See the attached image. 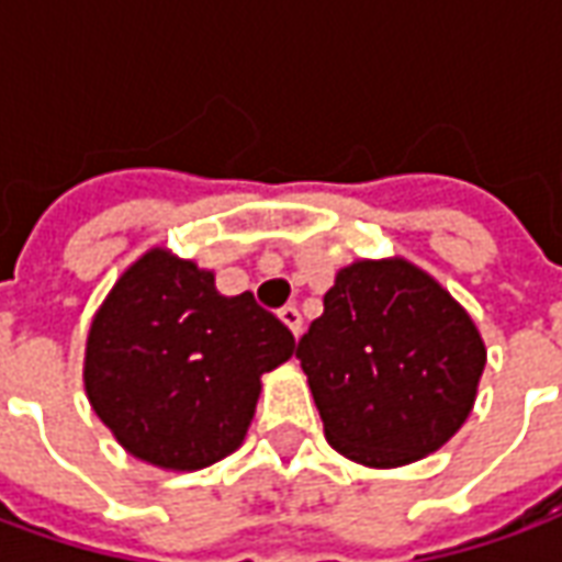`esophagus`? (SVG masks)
Segmentation results:
<instances>
[{
    "label": "esophagus",
    "instance_id": "esophagus-1",
    "mask_svg": "<svg viewBox=\"0 0 562 562\" xmlns=\"http://www.w3.org/2000/svg\"><path fill=\"white\" fill-rule=\"evenodd\" d=\"M280 319L292 328V335L297 337L301 335V328H304V319H301V310L294 307V304H285V307L280 310Z\"/></svg>",
    "mask_w": 562,
    "mask_h": 562
}]
</instances>
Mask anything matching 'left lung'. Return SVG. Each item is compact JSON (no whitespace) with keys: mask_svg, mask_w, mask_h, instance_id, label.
<instances>
[{"mask_svg":"<svg viewBox=\"0 0 562 562\" xmlns=\"http://www.w3.org/2000/svg\"><path fill=\"white\" fill-rule=\"evenodd\" d=\"M294 356L337 453L390 469L426 457L465 423L486 349L469 313L407 261L337 273Z\"/></svg>","mask_w":562,"mask_h":562,"instance_id":"8db88e82","label":"left lung"}]
</instances>
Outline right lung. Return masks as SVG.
Masks as SVG:
<instances>
[{"label":"right lung","mask_w":562,"mask_h":562,"mask_svg":"<svg viewBox=\"0 0 562 562\" xmlns=\"http://www.w3.org/2000/svg\"><path fill=\"white\" fill-rule=\"evenodd\" d=\"M294 335L243 292H215L210 270L148 252L115 282L90 325L85 386L133 457L194 472L243 445L261 374Z\"/></svg>","instance_id":"right-lung-1"}]
</instances>
